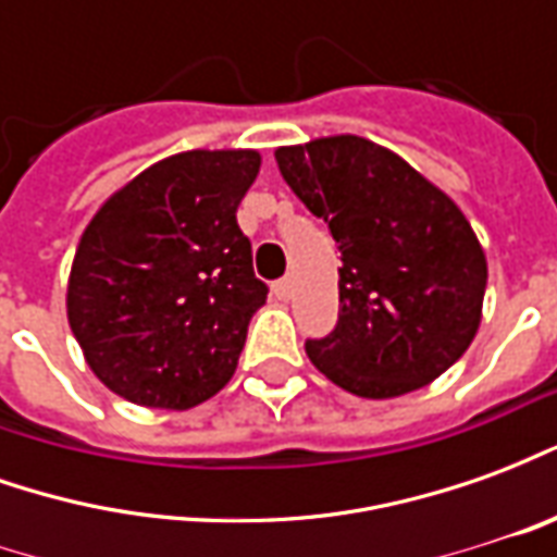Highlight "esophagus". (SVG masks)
<instances>
[{
  "instance_id": "esophagus-1",
  "label": "esophagus",
  "mask_w": 557,
  "mask_h": 557,
  "mask_svg": "<svg viewBox=\"0 0 557 557\" xmlns=\"http://www.w3.org/2000/svg\"><path fill=\"white\" fill-rule=\"evenodd\" d=\"M271 292H274V298H277V301H289V298H292V280L289 277L277 280V283L271 286Z\"/></svg>"
}]
</instances>
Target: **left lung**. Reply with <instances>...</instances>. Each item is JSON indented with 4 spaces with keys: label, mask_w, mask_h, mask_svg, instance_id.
I'll use <instances>...</instances> for the list:
<instances>
[{
    "label": "left lung",
    "mask_w": 557,
    "mask_h": 557,
    "mask_svg": "<svg viewBox=\"0 0 557 557\" xmlns=\"http://www.w3.org/2000/svg\"><path fill=\"white\" fill-rule=\"evenodd\" d=\"M343 253L339 322L307 358L355 397L430 385L478 334L486 253L450 196L391 148L339 134L274 151Z\"/></svg>",
    "instance_id": "1"
}]
</instances>
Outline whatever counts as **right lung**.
Listing matches in <instances>:
<instances>
[{"label":"right lung","instance_id":"right-lung-1","mask_svg":"<svg viewBox=\"0 0 557 557\" xmlns=\"http://www.w3.org/2000/svg\"><path fill=\"white\" fill-rule=\"evenodd\" d=\"M259 166L253 148H194L95 211L67 277V325L113 394L184 411L226 387L268 298L235 220Z\"/></svg>","mask_w":557,"mask_h":557}]
</instances>
